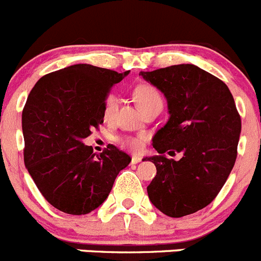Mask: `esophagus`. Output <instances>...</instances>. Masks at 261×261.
Masks as SVG:
<instances>
[{"label": "esophagus", "mask_w": 261, "mask_h": 261, "mask_svg": "<svg viewBox=\"0 0 261 261\" xmlns=\"http://www.w3.org/2000/svg\"><path fill=\"white\" fill-rule=\"evenodd\" d=\"M139 162H141V156H139V155H133V158H131V163L136 164V163H139Z\"/></svg>", "instance_id": "esophagus-1"}]
</instances>
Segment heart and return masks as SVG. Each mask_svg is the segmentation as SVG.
<instances>
[{"instance_id": "1", "label": "heart", "mask_w": 261, "mask_h": 261, "mask_svg": "<svg viewBox=\"0 0 261 261\" xmlns=\"http://www.w3.org/2000/svg\"><path fill=\"white\" fill-rule=\"evenodd\" d=\"M135 99L138 105L140 106L141 110L145 112L146 110L155 106H163V98H162L161 93L156 89L155 87L150 84H141L134 92ZM116 111H117V100L115 98H108L106 100L105 111H103V117L106 121L112 120L115 116ZM146 141L145 135H130V136H123V138L118 139V144L122 148L130 149L133 151H140L144 148V144Z\"/></svg>"}]
</instances>
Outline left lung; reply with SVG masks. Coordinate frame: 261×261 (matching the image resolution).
Segmentation results:
<instances>
[{
  "label": "left lung",
  "mask_w": 261,
  "mask_h": 261,
  "mask_svg": "<svg viewBox=\"0 0 261 261\" xmlns=\"http://www.w3.org/2000/svg\"><path fill=\"white\" fill-rule=\"evenodd\" d=\"M141 76L168 100V122L153 146L159 155L144 158L156 174L146 187L153 205L173 218L205 208L226 184L237 158L241 117L228 87L195 65H174ZM182 153L179 161L164 153Z\"/></svg>",
  "instance_id": "left-lung-1"
}]
</instances>
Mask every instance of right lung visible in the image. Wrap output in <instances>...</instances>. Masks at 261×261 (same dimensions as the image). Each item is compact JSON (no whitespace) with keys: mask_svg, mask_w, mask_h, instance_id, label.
I'll list each match as a JSON object with an SVG mask.
<instances>
[{"mask_svg":"<svg viewBox=\"0 0 261 261\" xmlns=\"http://www.w3.org/2000/svg\"><path fill=\"white\" fill-rule=\"evenodd\" d=\"M128 71L79 63L40 77L22 110L24 163L45 200L63 213L88 214L107 199L131 158L83 144L103 123L106 100Z\"/></svg>","mask_w":261,"mask_h":261,"instance_id":"1","label":"right lung"}]
</instances>
